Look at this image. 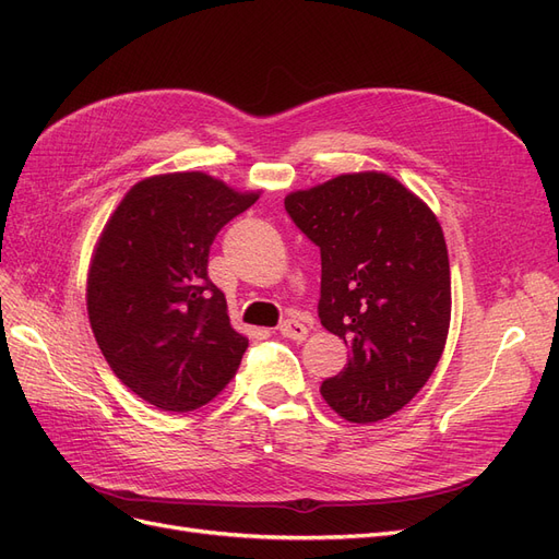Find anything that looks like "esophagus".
Returning <instances> with one entry per match:
<instances>
[{
	"instance_id": "obj_1",
	"label": "esophagus",
	"mask_w": 559,
	"mask_h": 559,
	"mask_svg": "<svg viewBox=\"0 0 559 559\" xmlns=\"http://www.w3.org/2000/svg\"><path fill=\"white\" fill-rule=\"evenodd\" d=\"M280 333L284 337H292V341L300 343V341H306V337H308V326L300 324V321H296V319H286L280 324Z\"/></svg>"
}]
</instances>
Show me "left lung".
Instances as JSON below:
<instances>
[{"label": "left lung", "instance_id": "1", "mask_svg": "<svg viewBox=\"0 0 559 559\" xmlns=\"http://www.w3.org/2000/svg\"><path fill=\"white\" fill-rule=\"evenodd\" d=\"M321 253V326L349 347L321 382L357 425L401 411L441 361L450 329V261L436 214L382 173L341 175L284 198Z\"/></svg>", "mask_w": 559, "mask_h": 559}]
</instances>
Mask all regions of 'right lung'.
<instances>
[{"instance_id":"add662e5","label":"right lung","mask_w":559,"mask_h":559,"mask_svg":"<svg viewBox=\"0 0 559 559\" xmlns=\"http://www.w3.org/2000/svg\"><path fill=\"white\" fill-rule=\"evenodd\" d=\"M259 193L205 173L148 177L116 207L88 270V319L107 364L160 411L189 413L230 382L249 345L207 277L210 247Z\"/></svg>"}]
</instances>
